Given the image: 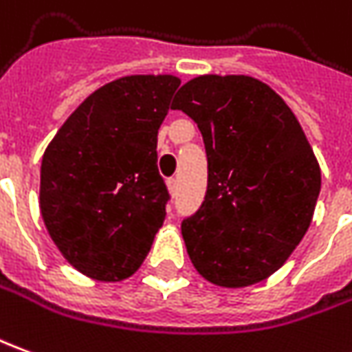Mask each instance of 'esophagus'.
I'll return each instance as SVG.
<instances>
[{
	"instance_id": "esophagus-1",
	"label": "esophagus",
	"mask_w": 352,
	"mask_h": 352,
	"mask_svg": "<svg viewBox=\"0 0 352 352\" xmlns=\"http://www.w3.org/2000/svg\"><path fill=\"white\" fill-rule=\"evenodd\" d=\"M168 190H169V194H177V179H169Z\"/></svg>"
}]
</instances>
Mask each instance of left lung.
Listing matches in <instances>:
<instances>
[{"instance_id":"8db88e82","label":"left lung","mask_w":352,"mask_h":352,"mask_svg":"<svg viewBox=\"0 0 352 352\" xmlns=\"http://www.w3.org/2000/svg\"><path fill=\"white\" fill-rule=\"evenodd\" d=\"M171 108L198 124L208 154L206 200L181 227L194 269L232 289L267 280L303 240L320 194L303 127L252 76L192 78Z\"/></svg>"}]
</instances>
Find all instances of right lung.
Returning <instances> with one entry per match:
<instances>
[{
    "instance_id": "right-lung-1",
    "label": "right lung",
    "mask_w": 352,
    "mask_h": 352,
    "mask_svg": "<svg viewBox=\"0 0 352 352\" xmlns=\"http://www.w3.org/2000/svg\"><path fill=\"white\" fill-rule=\"evenodd\" d=\"M179 83L171 74H135L102 85L43 152L41 217L63 257L89 278H129L164 225L169 194L156 144Z\"/></svg>"
}]
</instances>
